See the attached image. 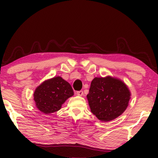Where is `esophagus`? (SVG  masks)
<instances>
[{
    "mask_svg": "<svg viewBox=\"0 0 158 158\" xmlns=\"http://www.w3.org/2000/svg\"><path fill=\"white\" fill-rule=\"evenodd\" d=\"M77 95H79V96H82L83 95H84V92H83L82 90H80V91H77Z\"/></svg>",
    "mask_w": 158,
    "mask_h": 158,
    "instance_id": "obj_1",
    "label": "esophagus"
}]
</instances>
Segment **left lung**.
Returning <instances> with one entry per match:
<instances>
[{"instance_id": "obj_1", "label": "left lung", "mask_w": 158, "mask_h": 158, "mask_svg": "<svg viewBox=\"0 0 158 158\" xmlns=\"http://www.w3.org/2000/svg\"><path fill=\"white\" fill-rule=\"evenodd\" d=\"M130 96V90L123 81L107 76L95 77L86 97L92 113L100 121L108 122L123 113Z\"/></svg>"}]
</instances>
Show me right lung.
<instances>
[{
	"label": "right lung",
	"mask_w": 158,
	"mask_h": 158,
	"mask_svg": "<svg viewBox=\"0 0 158 158\" xmlns=\"http://www.w3.org/2000/svg\"><path fill=\"white\" fill-rule=\"evenodd\" d=\"M74 95L71 85L61 77L45 80L33 93L34 101L38 110L44 114L58 111L69 98Z\"/></svg>",
	"instance_id": "1"
}]
</instances>
